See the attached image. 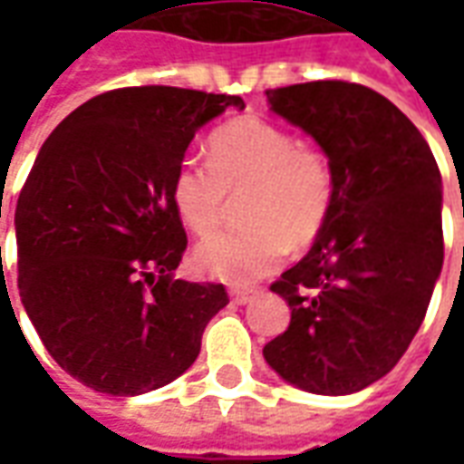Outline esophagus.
Returning a JSON list of instances; mask_svg holds the SVG:
<instances>
[{
    "label": "esophagus",
    "mask_w": 464,
    "mask_h": 464,
    "mask_svg": "<svg viewBox=\"0 0 464 464\" xmlns=\"http://www.w3.org/2000/svg\"><path fill=\"white\" fill-rule=\"evenodd\" d=\"M256 298V291L253 288H231V301L236 305H246Z\"/></svg>",
    "instance_id": "esophagus-1"
}]
</instances>
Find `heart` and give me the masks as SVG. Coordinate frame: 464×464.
Masks as SVG:
<instances>
[{
	"mask_svg": "<svg viewBox=\"0 0 464 464\" xmlns=\"http://www.w3.org/2000/svg\"><path fill=\"white\" fill-rule=\"evenodd\" d=\"M246 193L238 231L221 233L193 251L213 281L248 285L276 271L285 256L318 241L335 208L331 159L281 123L238 116L208 139V163L186 159L171 179V201L183 226L211 236L231 198Z\"/></svg>",
	"mask_w": 464,
	"mask_h": 464,
	"instance_id": "obj_1",
	"label": "heart"
}]
</instances>
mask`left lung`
Listing matches in <instances>:
<instances>
[{"label": "left lung", "instance_id": "1", "mask_svg": "<svg viewBox=\"0 0 464 464\" xmlns=\"http://www.w3.org/2000/svg\"><path fill=\"white\" fill-rule=\"evenodd\" d=\"M266 96L331 159L338 196L311 251L271 285L291 325L263 358L305 392L350 395L398 365L428 313L445 256L440 169L415 123L368 86Z\"/></svg>", "mask_w": 464, "mask_h": 464}]
</instances>
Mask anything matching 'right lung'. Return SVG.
I'll return each mask as SVG.
<instances>
[{"label": "right lung", "mask_w": 464, "mask_h": 464, "mask_svg": "<svg viewBox=\"0 0 464 464\" xmlns=\"http://www.w3.org/2000/svg\"><path fill=\"white\" fill-rule=\"evenodd\" d=\"M241 96L129 86L89 99L46 139L14 213L19 295L49 355L106 395H143L191 368L228 303L173 278L186 231L171 179L196 131Z\"/></svg>", "instance_id": "add662e5"}]
</instances>
